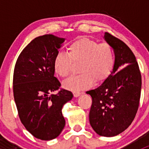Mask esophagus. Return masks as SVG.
<instances>
[{"mask_svg":"<svg viewBox=\"0 0 149 149\" xmlns=\"http://www.w3.org/2000/svg\"><path fill=\"white\" fill-rule=\"evenodd\" d=\"M81 94V93H80V92H73L74 97H79Z\"/></svg>","mask_w":149,"mask_h":149,"instance_id":"obj_1","label":"esophagus"}]
</instances>
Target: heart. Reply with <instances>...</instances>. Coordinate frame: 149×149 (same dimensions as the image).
I'll return each instance as SVG.
<instances>
[{"label":"heart","instance_id":"1","mask_svg":"<svg viewBox=\"0 0 149 149\" xmlns=\"http://www.w3.org/2000/svg\"><path fill=\"white\" fill-rule=\"evenodd\" d=\"M68 54L58 52L55 57V72L62 78L68 76L72 62H81L79 73L63 82V87L71 91H79L91 86L94 82L106 79L115 63L113 49L107 43L82 37L73 42L67 48Z\"/></svg>","mask_w":149,"mask_h":149}]
</instances>
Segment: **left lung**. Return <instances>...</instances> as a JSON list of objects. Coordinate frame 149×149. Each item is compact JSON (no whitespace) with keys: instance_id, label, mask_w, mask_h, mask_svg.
<instances>
[{"instance_id":"1","label":"left lung","mask_w":149,"mask_h":149,"mask_svg":"<svg viewBox=\"0 0 149 149\" xmlns=\"http://www.w3.org/2000/svg\"><path fill=\"white\" fill-rule=\"evenodd\" d=\"M104 40L112 47L115 63L110 74L94 89L86 91L92 104L89 123L104 137H113L130 126L139 109L141 75L136 58L128 46L105 32Z\"/></svg>"}]
</instances>
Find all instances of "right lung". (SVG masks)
<instances>
[{"label":"right lung","instance_id":"add662e5","mask_svg":"<svg viewBox=\"0 0 149 149\" xmlns=\"http://www.w3.org/2000/svg\"><path fill=\"white\" fill-rule=\"evenodd\" d=\"M65 38L52 34L36 37L19 55L13 71V88L19 116L26 130L42 141L58 137L65 125L62 108L72 92L59 89L53 63Z\"/></svg>","mask_w":149,"mask_h":149}]
</instances>
